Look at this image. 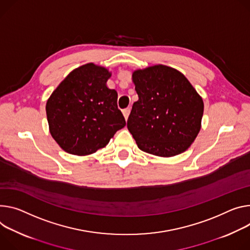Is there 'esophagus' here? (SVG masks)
Returning <instances> with one entry per match:
<instances>
[{
  "mask_svg": "<svg viewBox=\"0 0 250 250\" xmlns=\"http://www.w3.org/2000/svg\"><path fill=\"white\" fill-rule=\"evenodd\" d=\"M129 112H130V107H126L123 110V113H124V117L125 120H127L128 116H129Z\"/></svg>",
  "mask_w": 250,
  "mask_h": 250,
  "instance_id": "esophagus-1",
  "label": "esophagus"
}]
</instances>
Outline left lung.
<instances>
[{"label": "left lung", "mask_w": 250, "mask_h": 250, "mask_svg": "<svg viewBox=\"0 0 250 250\" xmlns=\"http://www.w3.org/2000/svg\"><path fill=\"white\" fill-rule=\"evenodd\" d=\"M132 81L139 101L127 128L145 152L169 157L187 150L199 132L203 102L188 80L172 67L157 64L138 70Z\"/></svg>", "instance_id": "obj_1"}]
</instances>
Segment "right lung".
Wrapping results in <instances>:
<instances>
[{
	"mask_svg": "<svg viewBox=\"0 0 250 250\" xmlns=\"http://www.w3.org/2000/svg\"><path fill=\"white\" fill-rule=\"evenodd\" d=\"M109 77L104 67L83 64L67 75L48 100L50 132L66 152L94 153L125 125L117 90L106 86Z\"/></svg>",
	"mask_w": 250,
	"mask_h": 250,
	"instance_id": "add662e5",
	"label": "right lung"
}]
</instances>
